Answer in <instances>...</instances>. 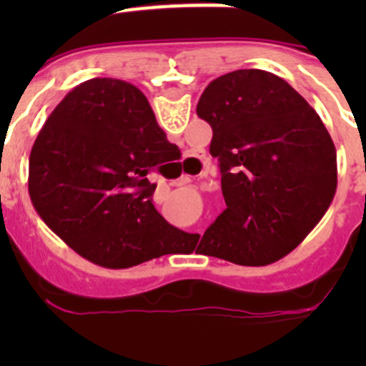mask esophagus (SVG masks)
Returning <instances> with one entry per match:
<instances>
[{
  "label": "esophagus",
  "mask_w": 366,
  "mask_h": 366,
  "mask_svg": "<svg viewBox=\"0 0 366 366\" xmlns=\"http://www.w3.org/2000/svg\"><path fill=\"white\" fill-rule=\"evenodd\" d=\"M199 163H202V161H199V155L198 154H189L187 155V159L183 161V164H185L187 168H189L190 172H194V170H196V168L199 167ZM190 174H183V177H181L179 179V183L181 185H183V183H189L190 181Z\"/></svg>",
  "instance_id": "1"
}]
</instances>
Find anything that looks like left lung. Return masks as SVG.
<instances>
[{"mask_svg": "<svg viewBox=\"0 0 366 366\" xmlns=\"http://www.w3.org/2000/svg\"><path fill=\"white\" fill-rule=\"evenodd\" d=\"M196 113L212 128L227 205L203 234V253L240 266L292 253L337 189V154L321 117L286 80L262 69L214 79Z\"/></svg>", "mask_w": 366, "mask_h": 366, "instance_id": "left-lung-1", "label": "left lung"}]
</instances>
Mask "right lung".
<instances>
[{
	"label": "right lung",
	"instance_id": "1",
	"mask_svg": "<svg viewBox=\"0 0 366 366\" xmlns=\"http://www.w3.org/2000/svg\"><path fill=\"white\" fill-rule=\"evenodd\" d=\"M167 134L143 92L92 79L53 109L29 157L31 202L73 251L124 269L192 244L155 211L152 172L168 159Z\"/></svg>",
	"mask_w": 366,
	"mask_h": 366
}]
</instances>
